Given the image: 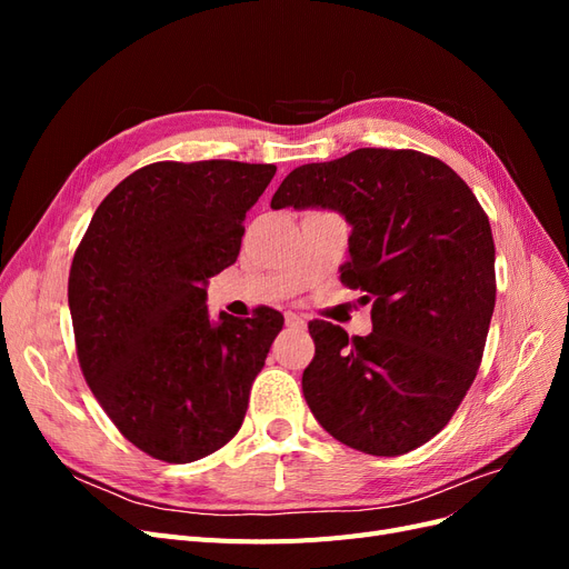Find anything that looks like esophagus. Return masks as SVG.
<instances>
[{
  "label": "esophagus",
  "mask_w": 569,
  "mask_h": 569,
  "mask_svg": "<svg viewBox=\"0 0 569 569\" xmlns=\"http://www.w3.org/2000/svg\"><path fill=\"white\" fill-rule=\"evenodd\" d=\"M284 322H287V327H295V330H303L306 327V318L299 313H291V311L284 316Z\"/></svg>",
  "instance_id": "obj_1"
}]
</instances>
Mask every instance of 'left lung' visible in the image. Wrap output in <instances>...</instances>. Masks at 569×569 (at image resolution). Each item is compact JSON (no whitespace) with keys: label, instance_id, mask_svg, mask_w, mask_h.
I'll list each match as a JSON object with an SVG mask.
<instances>
[{"label":"left lung","instance_id":"8db88e82","mask_svg":"<svg viewBox=\"0 0 569 569\" xmlns=\"http://www.w3.org/2000/svg\"><path fill=\"white\" fill-rule=\"evenodd\" d=\"M272 209H332L349 220L341 282L372 301V332L313 320L301 387L337 441L401 456L449 425L472 387L496 303V249L472 189L416 149H356L291 170Z\"/></svg>","mask_w":569,"mask_h":569}]
</instances>
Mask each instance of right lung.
I'll use <instances>...</instances> for the list:
<instances>
[{
  "label": "right lung",
  "mask_w": 569,
  "mask_h": 569,
  "mask_svg": "<svg viewBox=\"0 0 569 569\" xmlns=\"http://www.w3.org/2000/svg\"><path fill=\"white\" fill-rule=\"evenodd\" d=\"M272 163L159 161L99 203L68 274L78 363L94 399L137 449L192 462L244 422L249 391L282 330L206 308V282L232 266Z\"/></svg>",
  "instance_id": "1"
}]
</instances>
